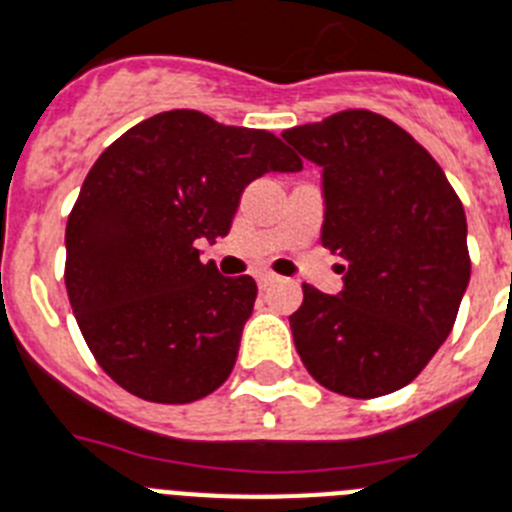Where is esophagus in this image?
<instances>
[{"label":"esophagus","instance_id":"obj_1","mask_svg":"<svg viewBox=\"0 0 512 512\" xmlns=\"http://www.w3.org/2000/svg\"><path fill=\"white\" fill-rule=\"evenodd\" d=\"M276 281H278V276H276V273H270V270L257 273V284L263 286V289H265V286H270V284H276Z\"/></svg>","mask_w":512,"mask_h":512}]
</instances>
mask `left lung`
Listing matches in <instances>:
<instances>
[{
    "label": "left lung",
    "instance_id": "obj_1",
    "mask_svg": "<svg viewBox=\"0 0 512 512\" xmlns=\"http://www.w3.org/2000/svg\"><path fill=\"white\" fill-rule=\"evenodd\" d=\"M323 168V247L347 260L344 289L302 284L292 323L310 376L371 400L407 386L450 336L471 278L465 210L439 162L405 128L342 110L284 131Z\"/></svg>",
    "mask_w": 512,
    "mask_h": 512
}]
</instances>
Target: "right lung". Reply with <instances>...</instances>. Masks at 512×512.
Masks as SVG:
<instances>
[{
  "label": "right lung",
  "instance_id": "right-lung-1",
  "mask_svg": "<svg viewBox=\"0 0 512 512\" xmlns=\"http://www.w3.org/2000/svg\"><path fill=\"white\" fill-rule=\"evenodd\" d=\"M302 160L260 128L170 110L99 155L65 228V286L99 368L147 402L186 405L234 371L252 276H220L197 244L226 236L242 191Z\"/></svg>",
  "mask_w": 512,
  "mask_h": 512
}]
</instances>
